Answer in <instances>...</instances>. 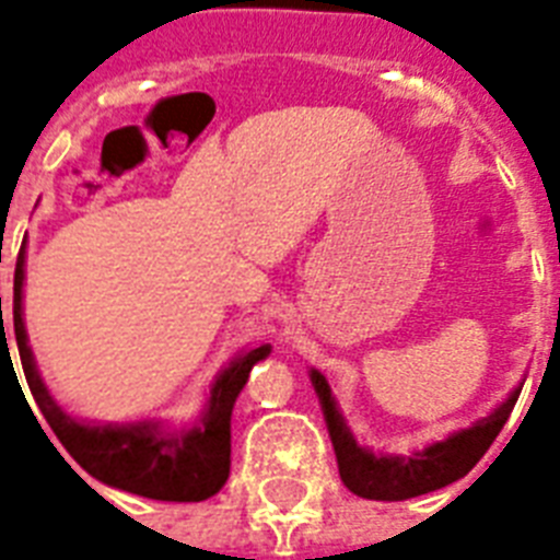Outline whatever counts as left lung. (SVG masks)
<instances>
[{
	"label": "left lung",
	"mask_w": 560,
	"mask_h": 560,
	"mask_svg": "<svg viewBox=\"0 0 560 560\" xmlns=\"http://www.w3.org/2000/svg\"><path fill=\"white\" fill-rule=\"evenodd\" d=\"M311 383H314L316 398L323 404V416L325 424H328V435H331L334 453H337L342 486L363 500H386V503L430 494L435 488L451 486V482L465 477L494 444L523 389L521 383L517 389L509 392V398L500 407L491 409L486 418H479L477 424L456 430L442 442L427 444L409 456H395V453H374L358 444L323 372L311 369Z\"/></svg>",
	"instance_id": "obj_1"
}]
</instances>
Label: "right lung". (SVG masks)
I'll return each instance as SVG.
<instances>
[{"mask_svg":"<svg viewBox=\"0 0 560 560\" xmlns=\"http://www.w3.org/2000/svg\"><path fill=\"white\" fill-rule=\"evenodd\" d=\"M22 284H25V249L16 258V272H13V337H16L22 372L31 386V395L66 453L104 486L121 488V491L148 497V500L200 503V500L218 494L229 479L232 407H235L237 395L244 389L255 363L270 354V346H258V349L237 354L214 374L209 398L194 418V424L171 427L156 418L125 421V424L81 421V418L69 416L51 398V392L39 377L37 360L28 346L25 319H22ZM0 342L2 349H8L4 334ZM8 358H11V351H8Z\"/></svg>","mask_w":560,"mask_h":560,"instance_id":"obj_1","label":"right lung"}]
</instances>
